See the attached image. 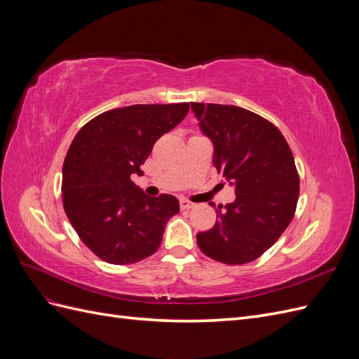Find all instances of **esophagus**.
Masks as SVG:
<instances>
[{
    "instance_id": "1",
    "label": "esophagus",
    "mask_w": 359,
    "mask_h": 359,
    "mask_svg": "<svg viewBox=\"0 0 359 359\" xmlns=\"http://www.w3.org/2000/svg\"><path fill=\"white\" fill-rule=\"evenodd\" d=\"M180 206H181V210H190V208H193L194 203L187 201V199H181L180 201Z\"/></svg>"
}]
</instances>
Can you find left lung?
I'll return each mask as SVG.
<instances>
[{
	"mask_svg": "<svg viewBox=\"0 0 359 359\" xmlns=\"http://www.w3.org/2000/svg\"><path fill=\"white\" fill-rule=\"evenodd\" d=\"M191 111L212 142L217 172L236 194L215 210L219 222L196 235L198 245L217 262L248 264L273 247L293 219L299 196L295 160L280 130L262 116L232 104L191 103Z\"/></svg>",
	"mask_w": 359,
	"mask_h": 359,
	"instance_id": "obj_1",
	"label": "left lung"
}]
</instances>
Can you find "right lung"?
Wrapping results in <instances>:
<instances>
[{
  "label": "right lung",
  "mask_w": 359,
  "mask_h": 359,
  "mask_svg": "<svg viewBox=\"0 0 359 359\" xmlns=\"http://www.w3.org/2000/svg\"><path fill=\"white\" fill-rule=\"evenodd\" d=\"M189 103L132 104L86 123L62 165L64 211L91 252L107 264H136L157 252L166 223L180 212L172 194L151 198L133 173L157 140L178 126Z\"/></svg>",
  "instance_id": "1"
}]
</instances>
